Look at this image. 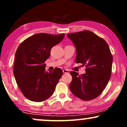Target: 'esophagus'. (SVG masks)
<instances>
[{
    "mask_svg": "<svg viewBox=\"0 0 127 127\" xmlns=\"http://www.w3.org/2000/svg\"><path fill=\"white\" fill-rule=\"evenodd\" d=\"M63 73H68V70L67 69H64L63 70Z\"/></svg>",
    "mask_w": 127,
    "mask_h": 127,
    "instance_id": "34e87169",
    "label": "esophagus"
}]
</instances>
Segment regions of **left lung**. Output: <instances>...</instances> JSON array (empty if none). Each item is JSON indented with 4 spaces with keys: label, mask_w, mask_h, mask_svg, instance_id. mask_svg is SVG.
<instances>
[{
    "label": "left lung",
    "mask_w": 127,
    "mask_h": 127,
    "mask_svg": "<svg viewBox=\"0 0 127 127\" xmlns=\"http://www.w3.org/2000/svg\"><path fill=\"white\" fill-rule=\"evenodd\" d=\"M76 48V63L86 67L79 75L71 71L70 90L76 97L85 101L97 98L106 88L111 76L113 57L107 43L89 30L67 34Z\"/></svg>",
    "instance_id": "left-lung-1"
}]
</instances>
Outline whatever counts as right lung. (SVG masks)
Masks as SVG:
<instances>
[{"instance_id":"obj_1","label":"right lung","mask_w":127,"mask_h":127,"mask_svg":"<svg viewBox=\"0 0 127 127\" xmlns=\"http://www.w3.org/2000/svg\"><path fill=\"white\" fill-rule=\"evenodd\" d=\"M64 34L37 33L19 45L15 53L14 75L24 97L32 101L41 102L52 95L63 75L62 68L45 71V61L51 49L63 39Z\"/></svg>"}]
</instances>
